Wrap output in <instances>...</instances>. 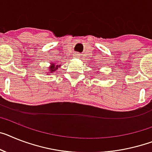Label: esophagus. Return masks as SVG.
<instances>
[{
    "label": "esophagus",
    "instance_id": "34e87169",
    "mask_svg": "<svg viewBox=\"0 0 152 152\" xmlns=\"http://www.w3.org/2000/svg\"><path fill=\"white\" fill-rule=\"evenodd\" d=\"M75 56L77 57V58H80V55L78 54V53H76V54H75Z\"/></svg>",
    "mask_w": 152,
    "mask_h": 152
}]
</instances>
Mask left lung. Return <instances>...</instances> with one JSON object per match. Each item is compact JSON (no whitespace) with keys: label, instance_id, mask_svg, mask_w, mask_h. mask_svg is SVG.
Instances as JSON below:
<instances>
[{"label":"left lung","instance_id":"1","mask_svg":"<svg viewBox=\"0 0 152 152\" xmlns=\"http://www.w3.org/2000/svg\"><path fill=\"white\" fill-rule=\"evenodd\" d=\"M97 72H96V73H97Z\"/></svg>","mask_w":152,"mask_h":152}]
</instances>
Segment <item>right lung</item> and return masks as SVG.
Segmentation results:
<instances>
[{"instance_id": "add662e5", "label": "right lung", "mask_w": 152, "mask_h": 152, "mask_svg": "<svg viewBox=\"0 0 152 152\" xmlns=\"http://www.w3.org/2000/svg\"><path fill=\"white\" fill-rule=\"evenodd\" d=\"M56 63L57 62H51L50 66L48 67V71L45 72L48 75H49L50 73H53V72H55L59 69V67H60L61 66L60 65H56Z\"/></svg>"}]
</instances>
